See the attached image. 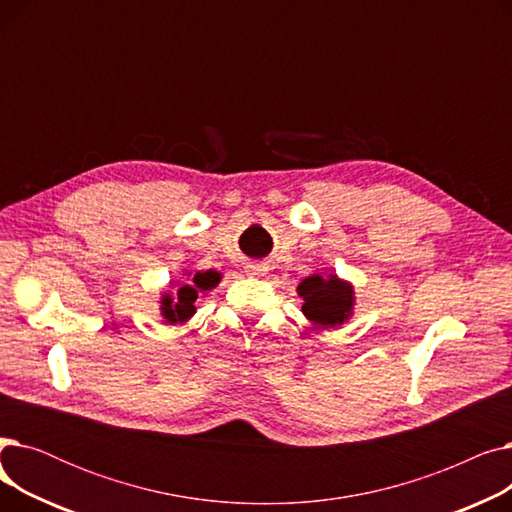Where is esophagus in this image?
I'll return each instance as SVG.
<instances>
[{
  "label": "esophagus",
  "mask_w": 512,
  "mask_h": 512,
  "mask_svg": "<svg viewBox=\"0 0 512 512\" xmlns=\"http://www.w3.org/2000/svg\"><path fill=\"white\" fill-rule=\"evenodd\" d=\"M247 272L251 274V276H263V272H265V265L263 263H249L247 265Z\"/></svg>",
  "instance_id": "34e87169"
}]
</instances>
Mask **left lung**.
I'll list each match as a JSON object with an SVG mask.
<instances>
[{
	"mask_svg": "<svg viewBox=\"0 0 512 512\" xmlns=\"http://www.w3.org/2000/svg\"><path fill=\"white\" fill-rule=\"evenodd\" d=\"M303 313L315 330H328L342 326L355 309V288L351 282L338 278L336 274L305 278L299 288Z\"/></svg>",
	"mask_w": 512,
	"mask_h": 512,
	"instance_id": "obj_1",
	"label": "left lung"
}]
</instances>
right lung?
Segmentation results:
<instances>
[{
    "mask_svg": "<svg viewBox=\"0 0 512 512\" xmlns=\"http://www.w3.org/2000/svg\"><path fill=\"white\" fill-rule=\"evenodd\" d=\"M222 274L220 272H197L191 280H186L176 288V292H164L159 299V311L166 324H184L197 313V299L199 294H205L220 284Z\"/></svg>",
    "mask_w": 512,
    "mask_h": 512,
    "instance_id": "add662e5",
    "label": "right lung"
}]
</instances>
